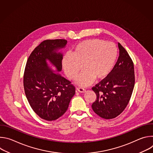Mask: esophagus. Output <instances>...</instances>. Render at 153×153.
<instances>
[{
	"label": "esophagus",
	"instance_id": "34e87169",
	"mask_svg": "<svg viewBox=\"0 0 153 153\" xmlns=\"http://www.w3.org/2000/svg\"><path fill=\"white\" fill-rule=\"evenodd\" d=\"M76 90L80 93H85L86 91V90H85L83 88H81V87L76 88Z\"/></svg>",
	"mask_w": 153,
	"mask_h": 153
}]
</instances>
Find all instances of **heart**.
Here are the masks:
<instances>
[{"mask_svg": "<svg viewBox=\"0 0 153 153\" xmlns=\"http://www.w3.org/2000/svg\"><path fill=\"white\" fill-rule=\"evenodd\" d=\"M117 57V50L113 43L90 39L79 43L71 56H65L62 61V67L68 77L74 80L83 65L85 70L77 79V83L86 86L94 79L102 80L110 74Z\"/></svg>", "mask_w": 153, "mask_h": 153, "instance_id": "obj_1", "label": "heart"}]
</instances>
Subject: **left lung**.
<instances>
[{"label": "left lung", "instance_id": "left-lung-1", "mask_svg": "<svg viewBox=\"0 0 153 153\" xmlns=\"http://www.w3.org/2000/svg\"><path fill=\"white\" fill-rule=\"evenodd\" d=\"M118 47L119 56L111 72L92 88L97 96L93 110L105 119L115 118L123 111L134 86L133 60L120 43Z\"/></svg>", "mask_w": 153, "mask_h": 153}]
</instances>
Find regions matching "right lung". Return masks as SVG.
I'll list each match as a JSON object with an SVG mask.
<instances>
[{"mask_svg": "<svg viewBox=\"0 0 153 153\" xmlns=\"http://www.w3.org/2000/svg\"><path fill=\"white\" fill-rule=\"evenodd\" d=\"M67 43L65 39L43 41L31 53L26 64L24 76L26 97L33 111L45 120L61 117L75 94V87L71 82L54 73L47 62L48 60L56 71H61L63 54L57 51Z\"/></svg>", "mask_w": 153, "mask_h": 153, "instance_id": "obj_1", "label": "right lung"}]
</instances>
